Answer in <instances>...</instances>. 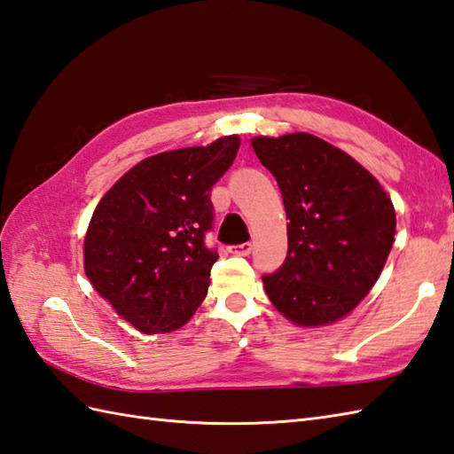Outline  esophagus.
<instances>
[{
	"mask_svg": "<svg viewBox=\"0 0 454 454\" xmlns=\"http://www.w3.org/2000/svg\"><path fill=\"white\" fill-rule=\"evenodd\" d=\"M230 254L246 257V255L252 254V244H242V246H234V247H230Z\"/></svg>",
	"mask_w": 454,
	"mask_h": 454,
	"instance_id": "34e87169",
	"label": "esophagus"
}]
</instances>
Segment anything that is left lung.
<instances>
[{
    "instance_id": "left-lung-1",
    "label": "left lung",
    "mask_w": 454,
    "mask_h": 454,
    "mask_svg": "<svg viewBox=\"0 0 454 454\" xmlns=\"http://www.w3.org/2000/svg\"><path fill=\"white\" fill-rule=\"evenodd\" d=\"M286 212L288 252L263 277L269 301L301 327L349 316L379 281L396 234L390 195L369 169L308 132L255 137Z\"/></svg>"
}]
</instances>
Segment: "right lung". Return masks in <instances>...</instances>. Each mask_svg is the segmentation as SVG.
Masks as SVG:
<instances>
[{"mask_svg": "<svg viewBox=\"0 0 454 454\" xmlns=\"http://www.w3.org/2000/svg\"><path fill=\"white\" fill-rule=\"evenodd\" d=\"M238 134L144 158L105 192L83 238V269L142 333L185 325L205 301L216 252L205 246L210 189L232 166Z\"/></svg>", "mask_w": 454, "mask_h": 454, "instance_id": "obj_1", "label": "right lung"}]
</instances>
